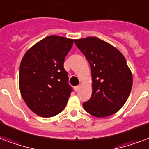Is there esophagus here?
Returning a JSON list of instances; mask_svg holds the SVG:
<instances>
[{"label":"esophagus","instance_id":"obj_1","mask_svg":"<svg viewBox=\"0 0 149 149\" xmlns=\"http://www.w3.org/2000/svg\"><path fill=\"white\" fill-rule=\"evenodd\" d=\"M80 88H81V85H78V86H76L75 87V91L76 92H78L79 91V89H80Z\"/></svg>","mask_w":149,"mask_h":149}]
</instances>
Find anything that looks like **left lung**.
I'll return each mask as SVG.
<instances>
[{
	"instance_id": "left-lung-1",
	"label": "left lung",
	"mask_w": 149,
	"mask_h": 149,
	"mask_svg": "<svg viewBox=\"0 0 149 149\" xmlns=\"http://www.w3.org/2000/svg\"><path fill=\"white\" fill-rule=\"evenodd\" d=\"M89 63L93 78V95L83 107L96 117L116 113L128 98L132 74L123 54L112 45L97 37L74 40Z\"/></svg>"
}]
</instances>
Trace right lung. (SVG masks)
Instances as JSON below:
<instances>
[{
  "mask_svg": "<svg viewBox=\"0 0 149 149\" xmlns=\"http://www.w3.org/2000/svg\"><path fill=\"white\" fill-rule=\"evenodd\" d=\"M74 40L49 36L23 56L19 68V88L29 108L42 117L64 110L73 88L69 85L64 59Z\"/></svg>",
  "mask_w": 149,
  "mask_h": 149,
  "instance_id": "add662e5",
  "label": "right lung"
}]
</instances>
